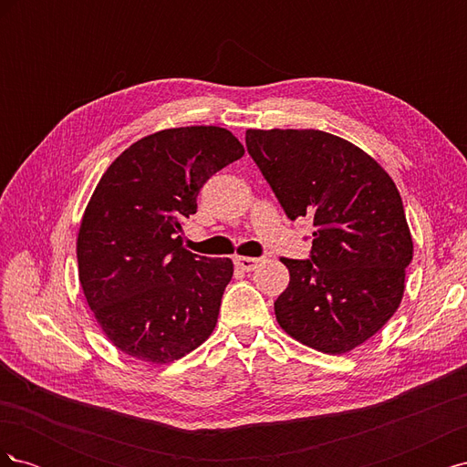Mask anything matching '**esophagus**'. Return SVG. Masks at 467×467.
Here are the masks:
<instances>
[{
	"label": "esophagus",
	"instance_id": "34e87169",
	"mask_svg": "<svg viewBox=\"0 0 467 467\" xmlns=\"http://www.w3.org/2000/svg\"><path fill=\"white\" fill-rule=\"evenodd\" d=\"M234 263H235L237 268H242V271L249 273V271H255L257 265H259V259H255V257H235Z\"/></svg>",
	"mask_w": 467,
	"mask_h": 467
}]
</instances>
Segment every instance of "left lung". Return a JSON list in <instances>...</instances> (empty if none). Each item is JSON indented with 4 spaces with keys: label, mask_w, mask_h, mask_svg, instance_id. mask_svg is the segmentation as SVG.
Wrapping results in <instances>:
<instances>
[{
    "label": "left lung",
    "mask_w": 467,
    "mask_h": 467,
    "mask_svg": "<svg viewBox=\"0 0 467 467\" xmlns=\"http://www.w3.org/2000/svg\"><path fill=\"white\" fill-rule=\"evenodd\" d=\"M245 142L286 216L316 225L312 259H280L290 282L276 321L309 348L345 355L401 304L413 237L400 191L372 155L329 132L251 129Z\"/></svg>",
    "instance_id": "obj_1"
}]
</instances>
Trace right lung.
<instances>
[{"label":"right lung","mask_w":467,"mask_h":467,"mask_svg":"<svg viewBox=\"0 0 467 467\" xmlns=\"http://www.w3.org/2000/svg\"><path fill=\"white\" fill-rule=\"evenodd\" d=\"M244 153L220 126H181L138 140L99 179L79 223L78 275L124 355L169 364L214 331L234 263L182 247V220L204 182Z\"/></svg>","instance_id":"add662e5"}]
</instances>
